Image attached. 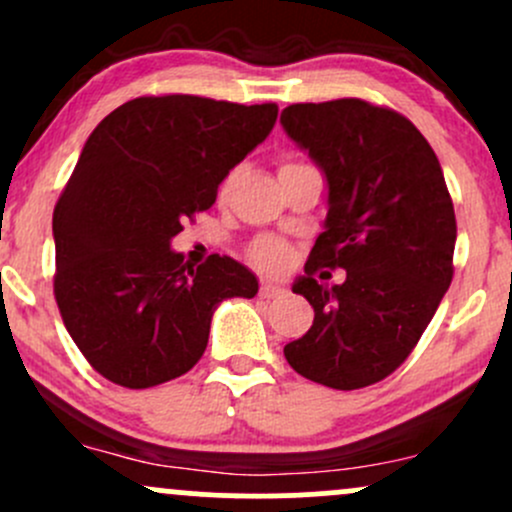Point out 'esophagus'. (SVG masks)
<instances>
[{
  "label": "esophagus",
  "mask_w": 512,
  "mask_h": 512,
  "mask_svg": "<svg viewBox=\"0 0 512 512\" xmlns=\"http://www.w3.org/2000/svg\"><path fill=\"white\" fill-rule=\"evenodd\" d=\"M279 294H284V289L279 287V284L262 282V287H260V297L262 299H274V297H279Z\"/></svg>",
  "instance_id": "1"
}]
</instances>
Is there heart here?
I'll return each mask as SVG.
<instances>
[{
  "instance_id": "heart-1",
  "label": "heart",
  "mask_w": 512,
  "mask_h": 512,
  "mask_svg": "<svg viewBox=\"0 0 512 512\" xmlns=\"http://www.w3.org/2000/svg\"><path fill=\"white\" fill-rule=\"evenodd\" d=\"M294 164H297V161H284V164L279 166V171L287 169V166H294ZM230 184H233V176H228V179H225L223 193L228 191ZM250 260L255 262L257 267H262V270H282L289 260V250L282 240L267 238L265 235V238H257L250 245Z\"/></svg>"
}]
</instances>
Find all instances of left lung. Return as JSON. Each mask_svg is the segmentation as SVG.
Returning <instances> with one entry per match:
<instances>
[{"mask_svg": "<svg viewBox=\"0 0 512 512\" xmlns=\"http://www.w3.org/2000/svg\"><path fill=\"white\" fill-rule=\"evenodd\" d=\"M284 132L328 181L324 233L294 292L314 324L284 346L287 363L333 390H358L395 373L432 321L454 277L456 215L434 149L390 107L358 98L297 102ZM341 266L326 290L316 269Z\"/></svg>", "mask_w": 512, "mask_h": 512, "instance_id": "left-lung-1", "label": "left lung"}]
</instances>
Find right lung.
I'll return each instance as SVG.
<instances>
[{
  "mask_svg": "<svg viewBox=\"0 0 512 512\" xmlns=\"http://www.w3.org/2000/svg\"><path fill=\"white\" fill-rule=\"evenodd\" d=\"M277 122V105L144 95L85 142L53 211V294L68 333L110 383L142 390L188 373L215 306L257 294L233 257L193 267L171 238Z\"/></svg>",
  "mask_w": 512,
  "mask_h": 512,
  "instance_id": "right-lung-1",
  "label": "right lung"
}]
</instances>
